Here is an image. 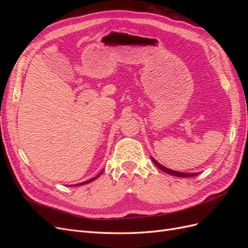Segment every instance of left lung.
<instances>
[{
    "label": "left lung",
    "mask_w": 248,
    "mask_h": 248,
    "mask_svg": "<svg viewBox=\"0 0 248 248\" xmlns=\"http://www.w3.org/2000/svg\"><path fill=\"white\" fill-rule=\"evenodd\" d=\"M151 159H152V161L154 162L155 166H156L157 168H158L159 170H163V171H166V172H168V174L172 175V176L181 177V178H189V177H193V176H197V175H199L198 172H182V171H176V170H170V169H168V168H166V167L161 166V164L157 162V161L153 158V157H151Z\"/></svg>",
    "instance_id": "1"
}]
</instances>
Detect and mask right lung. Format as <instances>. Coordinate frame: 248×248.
<instances>
[{"mask_svg":"<svg viewBox=\"0 0 248 248\" xmlns=\"http://www.w3.org/2000/svg\"><path fill=\"white\" fill-rule=\"evenodd\" d=\"M102 172V171H101ZM101 172L99 175H97L96 177H94V178H92V179H90V180H88V181H85V182H82V183H79V184H76V185H84V184H87V183H90V182H92V181H94V180H96L97 178H98L100 175H101Z\"/></svg>","mask_w":248,"mask_h":248,"instance_id":"obj_1","label":"right lung"}]
</instances>
